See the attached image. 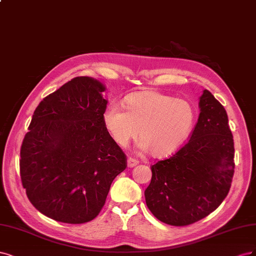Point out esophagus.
<instances>
[{"label":"esophagus","instance_id":"esophagus-1","mask_svg":"<svg viewBox=\"0 0 256 256\" xmlns=\"http://www.w3.org/2000/svg\"><path fill=\"white\" fill-rule=\"evenodd\" d=\"M137 164H138V160H137L132 158H128V166L130 168L135 167Z\"/></svg>","mask_w":256,"mask_h":256}]
</instances>
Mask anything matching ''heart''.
Here are the masks:
<instances>
[{
  "label": "heart",
  "mask_w": 256,
  "mask_h": 256,
  "mask_svg": "<svg viewBox=\"0 0 256 256\" xmlns=\"http://www.w3.org/2000/svg\"><path fill=\"white\" fill-rule=\"evenodd\" d=\"M126 109L117 104L106 107L103 122L121 146L140 135L139 149L162 158L176 152L190 135L196 108L185 98L158 92H142L126 98Z\"/></svg>",
  "instance_id": "heart-1"
}]
</instances>
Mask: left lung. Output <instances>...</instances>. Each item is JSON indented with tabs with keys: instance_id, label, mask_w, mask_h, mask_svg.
<instances>
[{
	"instance_id": "left-lung-1",
	"label": "left lung",
	"mask_w": 256,
	"mask_h": 256,
	"mask_svg": "<svg viewBox=\"0 0 256 256\" xmlns=\"http://www.w3.org/2000/svg\"><path fill=\"white\" fill-rule=\"evenodd\" d=\"M188 142L171 158L152 164L146 203L164 224L189 226L226 199L234 176V140L224 107L208 90Z\"/></svg>"
}]
</instances>
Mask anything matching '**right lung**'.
<instances>
[{
	"instance_id": "obj_1",
	"label": "right lung",
	"mask_w": 256,
	"mask_h": 256,
	"mask_svg": "<svg viewBox=\"0 0 256 256\" xmlns=\"http://www.w3.org/2000/svg\"><path fill=\"white\" fill-rule=\"evenodd\" d=\"M105 86L78 76L39 103L20 151V176L44 216L80 224L101 212L126 156L103 122Z\"/></svg>"
}]
</instances>
